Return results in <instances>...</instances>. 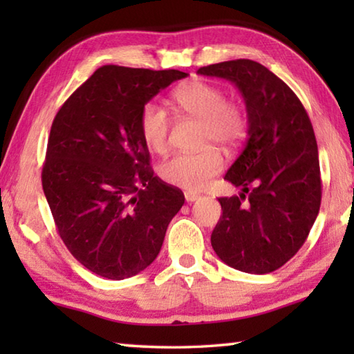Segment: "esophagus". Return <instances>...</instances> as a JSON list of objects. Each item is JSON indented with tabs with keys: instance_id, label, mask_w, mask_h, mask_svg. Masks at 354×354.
<instances>
[{
	"instance_id": "1",
	"label": "esophagus",
	"mask_w": 354,
	"mask_h": 354,
	"mask_svg": "<svg viewBox=\"0 0 354 354\" xmlns=\"http://www.w3.org/2000/svg\"><path fill=\"white\" fill-rule=\"evenodd\" d=\"M184 196H185V201L187 203H194L200 198V195L196 194V192H184Z\"/></svg>"
}]
</instances>
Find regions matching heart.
Instances as JSON below:
<instances>
[{
  "label": "heart",
  "instance_id": "heart-1",
  "mask_svg": "<svg viewBox=\"0 0 354 354\" xmlns=\"http://www.w3.org/2000/svg\"><path fill=\"white\" fill-rule=\"evenodd\" d=\"M173 101L183 112L203 122V142L232 148L242 140L247 129L245 117L237 106L226 103V95L212 84L194 81L179 87ZM170 115L158 103H147L140 113V133L149 149L162 153L167 148ZM223 159L212 147L198 153H178L159 165L164 181L183 189L200 190L217 175Z\"/></svg>",
  "mask_w": 354,
  "mask_h": 354
}]
</instances>
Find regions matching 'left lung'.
Wrapping results in <instances>:
<instances>
[{
	"label": "left lung",
	"instance_id": "8db88e82",
	"mask_svg": "<svg viewBox=\"0 0 354 354\" xmlns=\"http://www.w3.org/2000/svg\"><path fill=\"white\" fill-rule=\"evenodd\" d=\"M196 73L234 84L248 118L247 143L225 175L242 190L218 198L223 214L212 231V248L236 270L270 273L297 254L319 215L322 179L313 124L292 88L259 62L237 59Z\"/></svg>",
	"mask_w": 354,
	"mask_h": 354
}]
</instances>
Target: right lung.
Segmentation results:
<instances>
[{
	"label": "right lung",
	"mask_w": 354,
	"mask_h": 354,
	"mask_svg": "<svg viewBox=\"0 0 354 354\" xmlns=\"http://www.w3.org/2000/svg\"><path fill=\"white\" fill-rule=\"evenodd\" d=\"M185 76L104 65L53 122L41 185L65 247L95 274L118 281L145 270L184 205L149 167L140 113Z\"/></svg>",
	"instance_id": "1"
}]
</instances>
